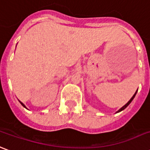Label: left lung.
Segmentation results:
<instances>
[{"instance_id":"left-lung-1","label":"left lung","mask_w":150,"mask_h":150,"mask_svg":"<svg viewBox=\"0 0 150 150\" xmlns=\"http://www.w3.org/2000/svg\"><path fill=\"white\" fill-rule=\"evenodd\" d=\"M137 91H136V93H135V94H133V96H132V97L131 98V99H130V100L128 101V103H127L125 104V105H124V106H123V107H121V108H120V110H119V111H116V113H118V112H120V111H123V110H124V109H125V108H126V107H128V105H129V104L131 103H132V101L133 100V98H134L135 96H136V94H137Z\"/></svg>"}]
</instances>
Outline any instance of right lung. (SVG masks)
<instances>
[{"label": "right lung", "instance_id": "obj_1", "mask_svg": "<svg viewBox=\"0 0 150 150\" xmlns=\"http://www.w3.org/2000/svg\"><path fill=\"white\" fill-rule=\"evenodd\" d=\"M19 101V100H18ZM19 102H20V101H19ZM20 103H21V104H22V106H23V107H25V108H26V106H25V105H24V104H23V103H22V102H20Z\"/></svg>", "mask_w": 150, "mask_h": 150}]
</instances>
